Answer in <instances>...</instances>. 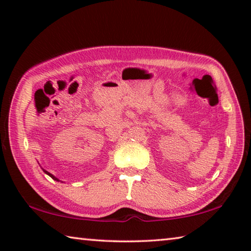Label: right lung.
<instances>
[{"instance_id":"1","label":"right lung","mask_w":251,"mask_h":251,"mask_svg":"<svg viewBox=\"0 0 251 251\" xmlns=\"http://www.w3.org/2000/svg\"><path fill=\"white\" fill-rule=\"evenodd\" d=\"M44 172H45V173H46V174H48V175H50V177H52V178H54V179H56V178H55V177H54V176H53V175H50V173H48V172H46V171H44ZM56 180H58V179H56Z\"/></svg>"}]
</instances>
